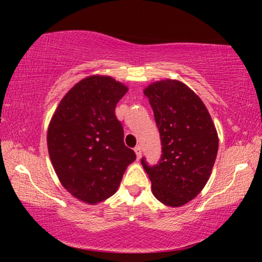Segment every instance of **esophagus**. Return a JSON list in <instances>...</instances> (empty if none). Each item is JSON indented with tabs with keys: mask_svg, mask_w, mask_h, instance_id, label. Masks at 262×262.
<instances>
[{
	"mask_svg": "<svg viewBox=\"0 0 262 262\" xmlns=\"http://www.w3.org/2000/svg\"><path fill=\"white\" fill-rule=\"evenodd\" d=\"M135 152H136V156H137V160L141 159V156H142V148H141V145L136 146Z\"/></svg>",
	"mask_w": 262,
	"mask_h": 262,
	"instance_id": "esophagus-1",
	"label": "esophagus"
}]
</instances>
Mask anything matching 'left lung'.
Returning a JSON list of instances; mask_svg holds the SVG:
<instances>
[{
  "label": "left lung",
  "mask_w": 262,
  "mask_h": 262,
  "mask_svg": "<svg viewBox=\"0 0 262 262\" xmlns=\"http://www.w3.org/2000/svg\"><path fill=\"white\" fill-rule=\"evenodd\" d=\"M161 136L159 164H142L152 194L164 205L180 207L202 192L218 151V135L202 99L178 80L152 82L144 89Z\"/></svg>",
  "instance_id": "8db88e82"
}]
</instances>
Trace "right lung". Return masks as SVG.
<instances>
[{"label":"right lung","mask_w":262,"mask_h":262,"mask_svg":"<svg viewBox=\"0 0 262 262\" xmlns=\"http://www.w3.org/2000/svg\"><path fill=\"white\" fill-rule=\"evenodd\" d=\"M128 88L113 77L93 75L60 100L48 128V149L60 184L95 205L117 192L136 154L124 144L116 106Z\"/></svg>","instance_id":"obj_1"}]
</instances>
